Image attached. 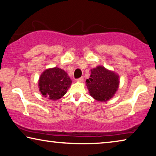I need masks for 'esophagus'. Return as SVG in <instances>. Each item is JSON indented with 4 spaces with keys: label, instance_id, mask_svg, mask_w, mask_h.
Instances as JSON below:
<instances>
[{
    "label": "esophagus",
    "instance_id": "34e87169",
    "mask_svg": "<svg viewBox=\"0 0 156 156\" xmlns=\"http://www.w3.org/2000/svg\"><path fill=\"white\" fill-rule=\"evenodd\" d=\"M84 80V78L83 77H81V78H78L77 80H76V81H77V82H83V81Z\"/></svg>",
    "mask_w": 156,
    "mask_h": 156
}]
</instances>
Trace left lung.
I'll list each match as a JSON object with an SVG mask.
<instances>
[{
    "label": "left lung",
    "instance_id": "obj_1",
    "mask_svg": "<svg viewBox=\"0 0 156 156\" xmlns=\"http://www.w3.org/2000/svg\"><path fill=\"white\" fill-rule=\"evenodd\" d=\"M119 76L115 71L108 70L103 66L91 69L90 78L86 85L91 96L95 100L105 102L111 99L118 90Z\"/></svg>",
    "mask_w": 156,
    "mask_h": 156
}]
</instances>
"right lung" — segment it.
<instances>
[{
  "instance_id": "obj_1",
  "label": "right lung",
  "mask_w": 156,
  "mask_h": 156,
  "mask_svg": "<svg viewBox=\"0 0 156 156\" xmlns=\"http://www.w3.org/2000/svg\"><path fill=\"white\" fill-rule=\"evenodd\" d=\"M71 85L67 73L58 67L49 68L43 71L38 81L39 90L44 97L58 100L65 96Z\"/></svg>"
}]
</instances>
